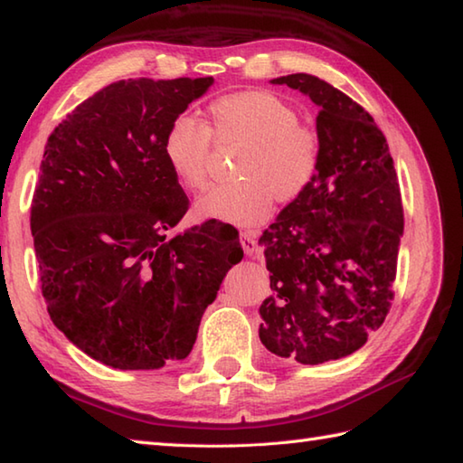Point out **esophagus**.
Here are the masks:
<instances>
[{
	"label": "esophagus",
	"instance_id": "esophagus-1",
	"mask_svg": "<svg viewBox=\"0 0 463 463\" xmlns=\"http://www.w3.org/2000/svg\"><path fill=\"white\" fill-rule=\"evenodd\" d=\"M241 242H242V250L249 254V257H252V259H260V247L257 244V239L252 237L250 232H242V239H241Z\"/></svg>",
	"mask_w": 463,
	"mask_h": 463
}]
</instances>
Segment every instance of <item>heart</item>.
Masks as SVG:
<instances>
[{"mask_svg": "<svg viewBox=\"0 0 463 463\" xmlns=\"http://www.w3.org/2000/svg\"><path fill=\"white\" fill-rule=\"evenodd\" d=\"M209 113L213 133L242 143V149L234 165L239 179L213 184L196 199L201 219L252 226L267 219L272 199L288 204L308 191L320 166V143L300 125L290 103L270 91L249 90L219 97ZM211 129L191 115H179L166 127L165 163L186 189H201L206 181Z\"/></svg>", "mask_w": 463, "mask_h": 463, "instance_id": "b5f03b06", "label": "heart"}]
</instances>
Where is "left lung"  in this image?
Masks as SVG:
<instances>
[{
  "mask_svg": "<svg viewBox=\"0 0 463 463\" xmlns=\"http://www.w3.org/2000/svg\"><path fill=\"white\" fill-rule=\"evenodd\" d=\"M272 83L320 107V166L298 201L262 232L272 294L260 342L277 356L324 364L356 352L394 300L404 206L386 137L372 115L317 75Z\"/></svg>",
  "mask_w": 463,
  "mask_h": 463,
  "instance_id": "8db88e82",
  "label": "left lung"
}]
</instances>
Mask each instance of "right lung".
<instances>
[{
    "label": "right lung",
    "mask_w": 463,
    "mask_h": 463,
    "mask_svg": "<svg viewBox=\"0 0 463 463\" xmlns=\"http://www.w3.org/2000/svg\"><path fill=\"white\" fill-rule=\"evenodd\" d=\"M211 85L117 81L47 139L32 201L42 294L55 326L111 368L156 370L189 356L204 308L242 259L211 221L166 237L189 211L163 156L166 127Z\"/></svg>",
    "instance_id": "right-lung-1"
}]
</instances>
